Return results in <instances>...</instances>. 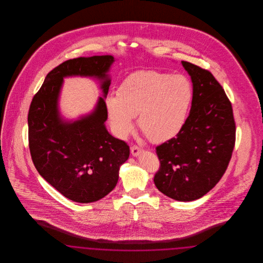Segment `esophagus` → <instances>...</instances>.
I'll return each instance as SVG.
<instances>
[{
    "label": "esophagus",
    "instance_id": "obj_1",
    "mask_svg": "<svg viewBox=\"0 0 263 263\" xmlns=\"http://www.w3.org/2000/svg\"><path fill=\"white\" fill-rule=\"evenodd\" d=\"M131 154H132V156H134V157H137L139 156V154L142 152V149L140 148V147H138L137 145H133V146H131Z\"/></svg>",
    "mask_w": 263,
    "mask_h": 263
}]
</instances>
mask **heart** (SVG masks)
<instances>
[{
	"label": "heart",
	"mask_w": 263,
	"mask_h": 263,
	"mask_svg": "<svg viewBox=\"0 0 263 263\" xmlns=\"http://www.w3.org/2000/svg\"><path fill=\"white\" fill-rule=\"evenodd\" d=\"M193 99L194 87L187 76L148 70L127 76L105 105L118 137L133 131L132 118L137 117L142 134L152 143H162L183 129Z\"/></svg>",
	"instance_id": "b5f03b06"
}]
</instances>
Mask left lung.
I'll use <instances>...</instances> for the list:
<instances>
[{"mask_svg":"<svg viewBox=\"0 0 263 263\" xmlns=\"http://www.w3.org/2000/svg\"><path fill=\"white\" fill-rule=\"evenodd\" d=\"M181 64L191 77L194 99L180 133L156 147L161 164L154 182L175 200L193 201L225 174L236 143V122L232 103L212 73Z\"/></svg>","mask_w":263,"mask_h":263,"instance_id":"8db88e82","label":"left lung"}]
</instances>
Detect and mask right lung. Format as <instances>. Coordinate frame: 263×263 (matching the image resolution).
Returning <instances> with one entry per match:
<instances>
[{
    "mask_svg": "<svg viewBox=\"0 0 263 263\" xmlns=\"http://www.w3.org/2000/svg\"><path fill=\"white\" fill-rule=\"evenodd\" d=\"M113 62L110 55L63 62L47 74L29 106L28 146L35 168L66 198L79 203L100 200L112 191L130 150L127 143L112 137L105 128L104 98L88 117L75 123L62 121L57 106L62 78L98 77L105 98L110 86L106 73Z\"/></svg>",
    "mask_w": 263,
    "mask_h": 263,
    "instance_id": "right-lung-1",
    "label": "right lung"
}]
</instances>
